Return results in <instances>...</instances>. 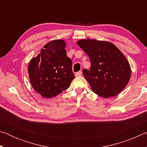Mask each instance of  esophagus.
Wrapping results in <instances>:
<instances>
[{
  "label": "esophagus",
  "instance_id": "esophagus-1",
  "mask_svg": "<svg viewBox=\"0 0 147 147\" xmlns=\"http://www.w3.org/2000/svg\"><path fill=\"white\" fill-rule=\"evenodd\" d=\"M82 74V71H78V72H77V73H75V76H81Z\"/></svg>",
  "mask_w": 147,
  "mask_h": 147
}]
</instances>
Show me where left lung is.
<instances>
[{
  "mask_svg": "<svg viewBox=\"0 0 147 147\" xmlns=\"http://www.w3.org/2000/svg\"><path fill=\"white\" fill-rule=\"evenodd\" d=\"M78 46L89 56V70L83 74L94 93L103 98L118 94L127 85L131 69L124 54L113 43L94 39H82Z\"/></svg>",
  "mask_w": 147,
  "mask_h": 147,
  "instance_id": "left-lung-1",
  "label": "left lung"
}]
</instances>
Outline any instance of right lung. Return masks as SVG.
<instances>
[{"label": "right lung", "instance_id": "add662e5", "mask_svg": "<svg viewBox=\"0 0 147 147\" xmlns=\"http://www.w3.org/2000/svg\"><path fill=\"white\" fill-rule=\"evenodd\" d=\"M65 45L62 39L49 42L30 61V80L35 91L43 97L52 98L67 89L74 78Z\"/></svg>", "mask_w": 147, "mask_h": 147}]
</instances>
